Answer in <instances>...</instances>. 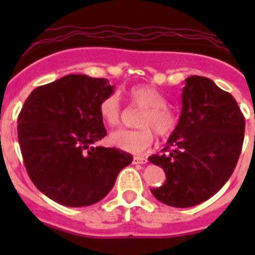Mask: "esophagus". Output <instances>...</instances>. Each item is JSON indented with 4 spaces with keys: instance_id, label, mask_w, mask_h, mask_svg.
<instances>
[{
    "instance_id": "34e87169",
    "label": "esophagus",
    "mask_w": 255,
    "mask_h": 255,
    "mask_svg": "<svg viewBox=\"0 0 255 255\" xmlns=\"http://www.w3.org/2000/svg\"><path fill=\"white\" fill-rule=\"evenodd\" d=\"M148 159L143 158V156H134L133 158V164H145Z\"/></svg>"
}]
</instances>
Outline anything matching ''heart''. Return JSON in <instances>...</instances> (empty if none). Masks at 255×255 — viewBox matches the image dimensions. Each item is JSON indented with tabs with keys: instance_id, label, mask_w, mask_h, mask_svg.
<instances>
[{
	"instance_id": "1",
	"label": "heart",
	"mask_w": 255,
	"mask_h": 255,
	"mask_svg": "<svg viewBox=\"0 0 255 255\" xmlns=\"http://www.w3.org/2000/svg\"><path fill=\"white\" fill-rule=\"evenodd\" d=\"M130 104L140 107L138 129H118L110 134V142L117 148L133 154L143 153L155 139L156 134L169 137L175 130L177 118L166 105V99L160 91L149 85L133 86L128 91ZM100 115L106 125L116 127L122 121V106L117 94L105 97L100 104Z\"/></svg>"
}]
</instances>
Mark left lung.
<instances>
[{
	"mask_svg": "<svg viewBox=\"0 0 255 255\" xmlns=\"http://www.w3.org/2000/svg\"><path fill=\"white\" fill-rule=\"evenodd\" d=\"M185 82L181 115L163 149L168 153L148 158L166 176L151 194L180 208L206 201L227 182L237 165L246 128L232 95L204 76H190Z\"/></svg>",
	"mask_w": 255,
	"mask_h": 255,
	"instance_id": "8db88e82",
	"label": "left lung"
}]
</instances>
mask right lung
<instances>
[{
  "instance_id": "add662e5",
  "label": "right lung",
  "mask_w": 255,
  "mask_h": 255,
  "mask_svg": "<svg viewBox=\"0 0 255 255\" xmlns=\"http://www.w3.org/2000/svg\"><path fill=\"white\" fill-rule=\"evenodd\" d=\"M107 79L66 75L33 90L18 116L25 169L40 192L69 207L101 201L133 156L96 146L107 134L100 104L113 94Z\"/></svg>"
}]
</instances>
